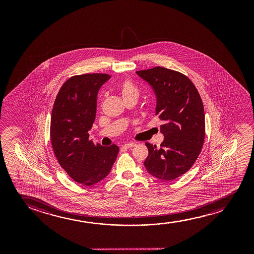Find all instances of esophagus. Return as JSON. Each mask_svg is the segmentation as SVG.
Here are the masks:
<instances>
[{
    "instance_id": "34e87169",
    "label": "esophagus",
    "mask_w": 254,
    "mask_h": 254,
    "mask_svg": "<svg viewBox=\"0 0 254 254\" xmlns=\"http://www.w3.org/2000/svg\"><path fill=\"white\" fill-rule=\"evenodd\" d=\"M135 146V144L132 142L127 143V144H124L122 147H124V148H130V147H132V146Z\"/></svg>"
}]
</instances>
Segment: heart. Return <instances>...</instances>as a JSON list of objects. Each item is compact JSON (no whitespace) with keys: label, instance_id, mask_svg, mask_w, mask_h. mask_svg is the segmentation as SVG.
<instances>
[{"label":"heart","instance_id":"b5f03b06","mask_svg":"<svg viewBox=\"0 0 254 254\" xmlns=\"http://www.w3.org/2000/svg\"><path fill=\"white\" fill-rule=\"evenodd\" d=\"M120 90H121V94H122V97L124 100L131 97H139L138 87H136L135 84L130 80H124L121 84Z\"/></svg>","mask_w":254,"mask_h":254}]
</instances>
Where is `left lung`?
Returning a JSON list of instances; mask_svg holds the SVG:
<instances>
[{
	"mask_svg": "<svg viewBox=\"0 0 254 254\" xmlns=\"http://www.w3.org/2000/svg\"><path fill=\"white\" fill-rule=\"evenodd\" d=\"M156 94L155 115L163 142L156 147L146 142L148 156L144 162L151 175L173 181L186 174L194 164L205 139V112L200 95L183 73L162 66L136 72Z\"/></svg>",
	"mask_w": 254,
	"mask_h": 254,
	"instance_id": "8db88e82",
	"label": "left lung"
}]
</instances>
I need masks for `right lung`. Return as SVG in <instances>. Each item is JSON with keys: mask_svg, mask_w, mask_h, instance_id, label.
Listing matches in <instances>:
<instances>
[{"mask_svg": "<svg viewBox=\"0 0 254 254\" xmlns=\"http://www.w3.org/2000/svg\"><path fill=\"white\" fill-rule=\"evenodd\" d=\"M107 73H85L63 84L53 107L50 139L56 159L79 184L92 186L110 173L119 153L116 145L102 146L89 139L100 87Z\"/></svg>", "mask_w": 254, "mask_h": 254, "instance_id": "right-lung-1", "label": "right lung"}]
</instances>
